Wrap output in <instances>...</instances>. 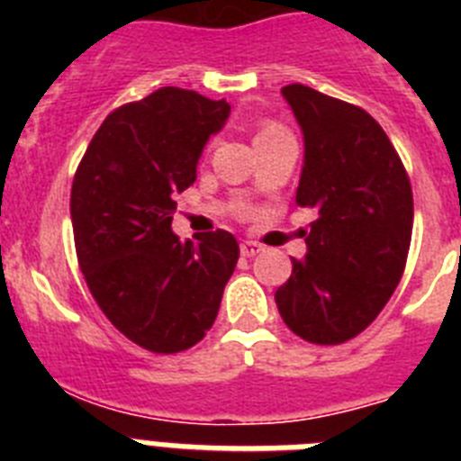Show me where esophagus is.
<instances>
[{
	"mask_svg": "<svg viewBox=\"0 0 461 461\" xmlns=\"http://www.w3.org/2000/svg\"><path fill=\"white\" fill-rule=\"evenodd\" d=\"M240 251H242V256H247V258H251V256L260 254V251H263V247H260L258 242H251V240H244V242L240 244Z\"/></svg>",
	"mask_w": 461,
	"mask_h": 461,
	"instance_id": "34e87169",
	"label": "esophagus"
}]
</instances>
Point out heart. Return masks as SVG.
Segmentation results:
<instances>
[{
    "label": "heart",
    "mask_w": 461,
    "mask_h": 461,
    "mask_svg": "<svg viewBox=\"0 0 461 461\" xmlns=\"http://www.w3.org/2000/svg\"><path fill=\"white\" fill-rule=\"evenodd\" d=\"M286 129L281 124H276V122H263V124L258 126V133H256V140L258 138H267V136H276V133H284Z\"/></svg>",
    "instance_id": "b5f03b06"
}]
</instances>
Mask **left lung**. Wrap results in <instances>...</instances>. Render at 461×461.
<instances>
[{
	"instance_id": "obj_1",
	"label": "left lung",
	"mask_w": 461,
	"mask_h": 461,
	"mask_svg": "<svg viewBox=\"0 0 461 461\" xmlns=\"http://www.w3.org/2000/svg\"><path fill=\"white\" fill-rule=\"evenodd\" d=\"M304 138L295 203L313 207L307 254L275 300L312 344H344L376 319L397 288L413 230V194L402 158L376 120L307 85L281 89Z\"/></svg>"
}]
</instances>
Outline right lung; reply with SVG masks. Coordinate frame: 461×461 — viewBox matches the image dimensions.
Masks as SVG:
<instances>
[{
	"label": "right lung",
	"mask_w": 461,
	"mask_h": 461,
	"mask_svg": "<svg viewBox=\"0 0 461 461\" xmlns=\"http://www.w3.org/2000/svg\"><path fill=\"white\" fill-rule=\"evenodd\" d=\"M226 101L161 87L110 113L94 133L71 189V221L85 281L101 312L133 344L180 353L205 337L240 258L228 230L180 242L175 194L195 182Z\"/></svg>",
	"instance_id": "1"
}]
</instances>
